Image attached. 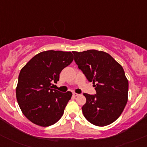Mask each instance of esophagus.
Listing matches in <instances>:
<instances>
[{
    "instance_id": "34e87169",
    "label": "esophagus",
    "mask_w": 147,
    "mask_h": 147,
    "mask_svg": "<svg viewBox=\"0 0 147 147\" xmlns=\"http://www.w3.org/2000/svg\"><path fill=\"white\" fill-rule=\"evenodd\" d=\"M73 94V95L75 96V97H77V96H78V95H79V94H77V93H75V92H73V94Z\"/></svg>"
}]
</instances>
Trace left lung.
Instances as JSON below:
<instances>
[{"mask_svg": "<svg viewBox=\"0 0 147 147\" xmlns=\"http://www.w3.org/2000/svg\"><path fill=\"white\" fill-rule=\"evenodd\" d=\"M75 62L89 82H92L96 94L84 93V117L99 127L109 125L122 113L128 98L129 83L124 69L110 55L89 50L72 52Z\"/></svg>", "mask_w": 147, "mask_h": 147, "instance_id": "8db88e82", "label": "left lung"}]
</instances>
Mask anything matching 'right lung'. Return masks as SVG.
Masks as SVG:
<instances>
[{"label":"right lung","mask_w":147,"mask_h":147,"mask_svg":"<svg viewBox=\"0 0 147 147\" xmlns=\"http://www.w3.org/2000/svg\"><path fill=\"white\" fill-rule=\"evenodd\" d=\"M72 60L71 52L47 50L34 56L21 69L16 97L23 115L32 123L48 127L62 117L72 92H60L51 85Z\"/></svg>","instance_id":"right-lung-1"}]
</instances>
